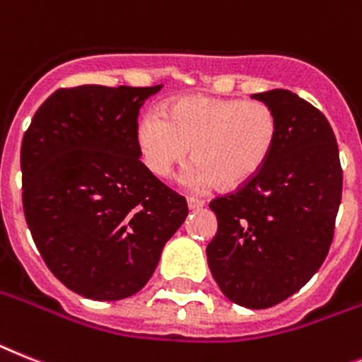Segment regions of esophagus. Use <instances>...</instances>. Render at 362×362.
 I'll return each instance as SVG.
<instances>
[{
  "label": "esophagus",
  "mask_w": 362,
  "mask_h": 362,
  "mask_svg": "<svg viewBox=\"0 0 362 362\" xmlns=\"http://www.w3.org/2000/svg\"><path fill=\"white\" fill-rule=\"evenodd\" d=\"M204 206H206L204 200L187 199V208H189V209H200V208H204Z\"/></svg>",
  "instance_id": "obj_1"
}]
</instances>
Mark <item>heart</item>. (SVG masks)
<instances>
[{"label": "heart", "instance_id": "heart-1", "mask_svg": "<svg viewBox=\"0 0 362 362\" xmlns=\"http://www.w3.org/2000/svg\"><path fill=\"white\" fill-rule=\"evenodd\" d=\"M278 141V117L263 101L191 95L171 106L169 114L153 110L136 127V144L145 167L165 178L176 165L193 158L187 186L208 189L239 187L269 162Z\"/></svg>", "mask_w": 362, "mask_h": 362}]
</instances>
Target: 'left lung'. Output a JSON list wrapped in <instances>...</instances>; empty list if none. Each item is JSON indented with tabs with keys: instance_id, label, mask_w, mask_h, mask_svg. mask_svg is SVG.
<instances>
[{
	"instance_id": "8db88e82",
	"label": "left lung",
	"mask_w": 362,
	"mask_h": 362,
	"mask_svg": "<svg viewBox=\"0 0 362 362\" xmlns=\"http://www.w3.org/2000/svg\"><path fill=\"white\" fill-rule=\"evenodd\" d=\"M278 117L269 162L235 193L209 202L217 233L206 248L230 302L267 309L315 276L333 241L342 169L331 124L289 90L254 93Z\"/></svg>"
}]
</instances>
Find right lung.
<instances>
[{
    "label": "right lung",
    "instance_id": "1",
    "mask_svg": "<svg viewBox=\"0 0 362 362\" xmlns=\"http://www.w3.org/2000/svg\"><path fill=\"white\" fill-rule=\"evenodd\" d=\"M160 90L62 88L23 134L27 226L47 269L84 298L114 302L144 289L187 217L184 197L139 162V108Z\"/></svg>",
    "mask_w": 362,
    "mask_h": 362
}]
</instances>
